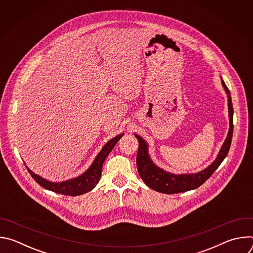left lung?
<instances>
[{
    "mask_svg": "<svg viewBox=\"0 0 253 253\" xmlns=\"http://www.w3.org/2000/svg\"><path fill=\"white\" fill-rule=\"evenodd\" d=\"M221 83L228 98L229 131L217 157H216V159L204 170L197 173H192V174H179V175L164 171L163 169L156 166L151 160L148 154V144L146 143V141L143 138H141L139 135L135 134L139 142V148H138V153L136 158L137 169L141 179L148 187H150L155 191L165 193V194H174V193L185 192L188 190L195 189L200 185H202L224 160V158L228 154L230 144H231V139H232L233 107H232L230 91L228 90L223 80H221Z\"/></svg>",
    "mask_w": 253,
    "mask_h": 253,
    "instance_id": "left-lung-1",
    "label": "left lung"
}]
</instances>
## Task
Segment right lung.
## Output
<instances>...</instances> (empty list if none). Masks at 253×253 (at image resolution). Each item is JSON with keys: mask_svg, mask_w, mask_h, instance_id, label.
Masks as SVG:
<instances>
[{"mask_svg": "<svg viewBox=\"0 0 253 253\" xmlns=\"http://www.w3.org/2000/svg\"><path fill=\"white\" fill-rule=\"evenodd\" d=\"M123 134H119L116 137L112 138L110 141H108L86 172H84L82 175L76 178L67 180V181H63V182L48 181V180L42 178L41 176L33 173L27 166L26 167L29 173L31 174V176L34 178L35 181L42 187L63 195H68V196L81 195L91 191L98 184L102 174L103 163L106 157L109 155V153L112 151V149L116 145V143L120 140Z\"/></svg>", "mask_w": 253, "mask_h": 253, "instance_id": "right-lung-1", "label": "right lung"}]
</instances>
